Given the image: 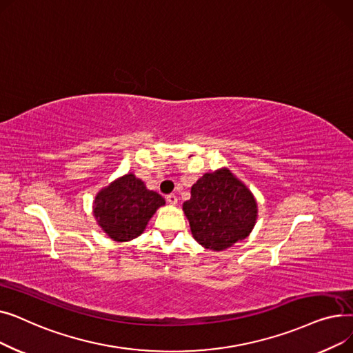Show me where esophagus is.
I'll use <instances>...</instances> for the list:
<instances>
[{
    "label": "esophagus",
    "mask_w": 353,
    "mask_h": 353,
    "mask_svg": "<svg viewBox=\"0 0 353 353\" xmlns=\"http://www.w3.org/2000/svg\"><path fill=\"white\" fill-rule=\"evenodd\" d=\"M165 200L169 201L170 205H173V206H174L176 203H177V196H176V194H173V193H172V194H167V196H165Z\"/></svg>",
    "instance_id": "esophagus-1"
}]
</instances>
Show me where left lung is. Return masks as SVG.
Listing matches in <instances>:
<instances>
[{"instance_id": "1", "label": "left lung", "mask_w": 353, "mask_h": 353, "mask_svg": "<svg viewBox=\"0 0 353 353\" xmlns=\"http://www.w3.org/2000/svg\"><path fill=\"white\" fill-rule=\"evenodd\" d=\"M193 237L206 249L225 250L246 239L257 217L252 192L230 170L206 173L192 186L183 203Z\"/></svg>"}]
</instances>
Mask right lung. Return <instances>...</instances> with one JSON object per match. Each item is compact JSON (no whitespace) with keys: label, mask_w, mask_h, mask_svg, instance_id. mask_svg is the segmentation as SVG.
I'll use <instances>...</instances> for the list:
<instances>
[{"label":"right lung","mask_w":353,"mask_h":353,"mask_svg":"<svg viewBox=\"0 0 353 353\" xmlns=\"http://www.w3.org/2000/svg\"><path fill=\"white\" fill-rule=\"evenodd\" d=\"M164 199L145 188L133 173L114 180L94 199V217L99 226L116 242H128L140 236L148 220L164 205Z\"/></svg>","instance_id":"right-lung-1"}]
</instances>
